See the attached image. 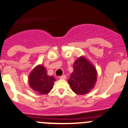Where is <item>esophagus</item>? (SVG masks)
Segmentation results:
<instances>
[{"label":"esophagus","instance_id":"1","mask_svg":"<svg viewBox=\"0 0 128 128\" xmlns=\"http://www.w3.org/2000/svg\"><path fill=\"white\" fill-rule=\"evenodd\" d=\"M60 78V79H66L67 77L66 75H62V76H60V78Z\"/></svg>","mask_w":128,"mask_h":128}]
</instances>
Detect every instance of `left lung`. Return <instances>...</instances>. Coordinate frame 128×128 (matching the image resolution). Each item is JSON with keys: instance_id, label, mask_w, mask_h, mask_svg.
Returning <instances> with one entry per match:
<instances>
[{"instance_id": "obj_1", "label": "left lung", "mask_w": 128, "mask_h": 128, "mask_svg": "<svg viewBox=\"0 0 128 128\" xmlns=\"http://www.w3.org/2000/svg\"><path fill=\"white\" fill-rule=\"evenodd\" d=\"M73 72L68 79L72 90L79 95L87 94L94 88L97 80V70L94 66L84 56L74 61Z\"/></svg>"}]
</instances>
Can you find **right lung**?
<instances>
[{
	"label": "right lung",
	"mask_w": 128,
	"mask_h": 128,
	"mask_svg": "<svg viewBox=\"0 0 128 128\" xmlns=\"http://www.w3.org/2000/svg\"><path fill=\"white\" fill-rule=\"evenodd\" d=\"M28 80L30 88L39 94H46L52 89L56 79L48 75L45 67L39 64L30 72Z\"/></svg>",
	"instance_id": "1"
}]
</instances>
